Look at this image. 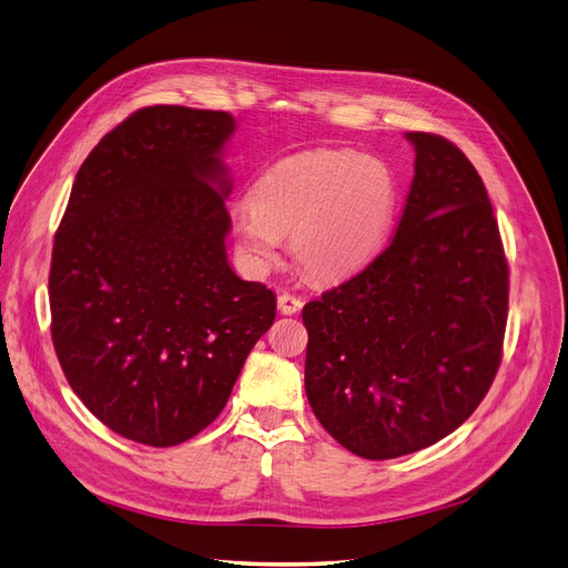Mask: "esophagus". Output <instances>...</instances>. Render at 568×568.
<instances>
[{"label": "esophagus", "mask_w": 568, "mask_h": 568, "mask_svg": "<svg viewBox=\"0 0 568 568\" xmlns=\"http://www.w3.org/2000/svg\"><path fill=\"white\" fill-rule=\"evenodd\" d=\"M302 306H304V302L297 295H290V292H281L278 295V308H281V313H285V316H292V313L302 311Z\"/></svg>", "instance_id": "1"}]
</instances>
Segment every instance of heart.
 Wrapping results in <instances>:
<instances>
[{"instance_id":"heart-1","label":"heart","mask_w":568,"mask_h":568,"mask_svg":"<svg viewBox=\"0 0 568 568\" xmlns=\"http://www.w3.org/2000/svg\"><path fill=\"white\" fill-rule=\"evenodd\" d=\"M397 182L376 156L316 150L271 165L234 210L243 255L255 266L278 260L290 236L297 264L318 281L363 268L384 245L395 220Z\"/></svg>"}]
</instances>
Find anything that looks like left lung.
I'll return each instance as SVG.
<instances>
[{
	"mask_svg": "<svg viewBox=\"0 0 568 568\" xmlns=\"http://www.w3.org/2000/svg\"><path fill=\"white\" fill-rule=\"evenodd\" d=\"M407 140L414 180L390 245L302 311L308 405L372 460L426 449L466 422L491 388L508 321L485 182L447 138Z\"/></svg>",
	"mask_w": 568,
	"mask_h": 568,
	"instance_id": "left-lung-1",
	"label": "left lung"
}]
</instances>
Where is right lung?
Listing matches in <instances>:
<instances>
[{
  "label": "right lung",
  "mask_w": 568,
  "mask_h": 568,
  "mask_svg": "<svg viewBox=\"0 0 568 568\" xmlns=\"http://www.w3.org/2000/svg\"><path fill=\"white\" fill-rule=\"evenodd\" d=\"M234 119L154 104L81 163L55 231L51 339L93 416L133 443L173 447L224 409L276 297L226 262Z\"/></svg>",
  "instance_id": "1"
}]
</instances>
